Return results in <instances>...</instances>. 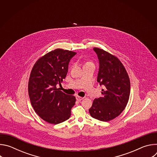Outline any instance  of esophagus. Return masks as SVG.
I'll return each mask as SVG.
<instances>
[{
	"mask_svg": "<svg viewBox=\"0 0 157 157\" xmlns=\"http://www.w3.org/2000/svg\"><path fill=\"white\" fill-rule=\"evenodd\" d=\"M76 100H77V101H79L82 100V99L84 98H82V97H81V96H76Z\"/></svg>",
	"mask_w": 157,
	"mask_h": 157,
	"instance_id": "34e87169",
	"label": "esophagus"
}]
</instances>
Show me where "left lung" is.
I'll return each instance as SVG.
<instances>
[{
    "label": "left lung",
    "instance_id": "1",
    "mask_svg": "<svg viewBox=\"0 0 157 157\" xmlns=\"http://www.w3.org/2000/svg\"><path fill=\"white\" fill-rule=\"evenodd\" d=\"M99 60L98 82L104 85L102 96L96 98L89 109L91 116L108 122L119 116L125 109L130 96V82L124 66L115 55L94 47Z\"/></svg>",
    "mask_w": 157,
    "mask_h": 157
}]
</instances>
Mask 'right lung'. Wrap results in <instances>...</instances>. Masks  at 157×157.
<instances>
[{
    "label": "right lung",
    "mask_w": 157,
    "mask_h": 157,
    "mask_svg": "<svg viewBox=\"0 0 157 157\" xmlns=\"http://www.w3.org/2000/svg\"><path fill=\"white\" fill-rule=\"evenodd\" d=\"M76 52L57 48L41 56L32 69L28 85L30 102L35 113L50 124L68 120L76 98L56 87L68 70V64Z\"/></svg>",
    "instance_id": "obj_1"
}]
</instances>
